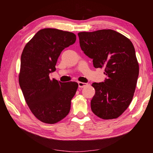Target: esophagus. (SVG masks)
<instances>
[{
    "label": "esophagus",
    "mask_w": 153,
    "mask_h": 153,
    "mask_svg": "<svg viewBox=\"0 0 153 153\" xmlns=\"http://www.w3.org/2000/svg\"><path fill=\"white\" fill-rule=\"evenodd\" d=\"M87 86H88V84H86V83L78 82V86H79V88H84V87H86Z\"/></svg>",
    "instance_id": "obj_1"
}]
</instances>
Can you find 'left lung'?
<instances>
[{"mask_svg": "<svg viewBox=\"0 0 153 153\" xmlns=\"http://www.w3.org/2000/svg\"><path fill=\"white\" fill-rule=\"evenodd\" d=\"M79 45L95 68H104V82L93 83L91 109L98 117L113 120L129 107L134 97L139 65L132 42L112 30L78 33Z\"/></svg>", "mask_w": 153, "mask_h": 153, "instance_id": "left-lung-1", "label": "left lung"}]
</instances>
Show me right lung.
Listing matches in <instances>:
<instances>
[{"instance_id":"right-lung-1","label":"right lung","mask_w":153,"mask_h":153,"mask_svg":"<svg viewBox=\"0 0 153 153\" xmlns=\"http://www.w3.org/2000/svg\"><path fill=\"white\" fill-rule=\"evenodd\" d=\"M74 33L54 28L40 30L28 42L21 56L19 83L33 115L43 123L54 124L68 115L78 84L51 79L49 74L62 51L75 43Z\"/></svg>"}]
</instances>
